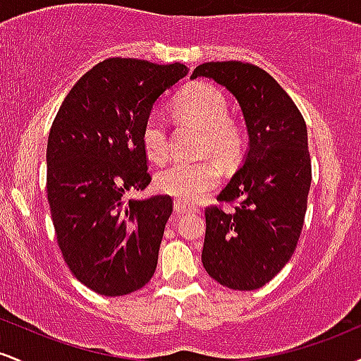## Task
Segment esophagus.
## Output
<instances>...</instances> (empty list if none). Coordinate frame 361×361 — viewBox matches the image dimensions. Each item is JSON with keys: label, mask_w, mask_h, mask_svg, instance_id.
I'll use <instances>...</instances> for the list:
<instances>
[{"label": "esophagus", "mask_w": 361, "mask_h": 361, "mask_svg": "<svg viewBox=\"0 0 361 361\" xmlns=\"http://www.w3.org/2000/svg\"><path fill=\"white\" fill-rule=\"evenodd\" d=\"M192 210H195V209H192V207L190 205H186V204H183V202H175V212L176 214H185V212H192Z\"/></svg>", "instance_id": "obj_1"}]
</instances>
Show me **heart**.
Here are the masks:
<instances>
[{
    "label": "heart",
    "instance_id": "b5f03b06",
    "mask_svg": "<svg viewBox=\"0 0 361 361\" xmlns=\"http://www.w3.org/2000/svg\"><path fill=\"white\" fill-rule=\"evenodd\" d=\"M176 110L185 118L204 128L202 152L212 154L221 163H231L243 147L241 132L229 122V105L226 97L210 85H192L178 97ZM140 140L146 156L154 163L168 157V127L157 111L144 120ZM221 180V171L210 161L202 163H175L156 176V190L178 202L200 200Z\"/></svg>",
    "mask_w": 361,
    "mask_h": 361
}]
</instances>
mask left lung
<instances>
[{
	"label": "left lung",
	"mask_w": 361,
	"mask_h": 361,
	"mask_svg": "<svg viewBox=\"0 0 361 361\" xmlns=\"http://www.w3.org/2000/svg\"><path fill=\"white\" fill-rule=\"evenodd\" d=\"M229 91L241 106L247 151L219 193L233 212L205 210L202 263L233 290L268 283L292 258L304 226L310 188L307 127L299 109L267 71L239 61L205 62L192 74Z\"/></svg>",
	"instance_id": "1"
}]
</instances>
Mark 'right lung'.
<instances>
[{
    "mask_svg": "<svg viewBox=\"0 0 361 361\" xmlns=\"http://www.w3.org/2000/svg\"><path fill=\"white\" fill-rule=\"evenodd\" d=\"M188 74L139 59H106L73 86L47 142V200L64 261L82 285L127 295L152 279L173 200L130 198L151 183L140 132L164 91Z\"/></svg>",
    "mask_w": 361,
    "mask_h": 361,
    "instance_id": "add662e5",
    "label": "right lung"
}]
</instances>
